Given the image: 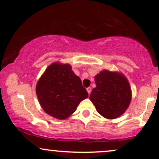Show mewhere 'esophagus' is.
<instances>
[{
    "instance_id": "obj_1",
    "label": "esophagus",
    "mask_w": 159,
    "mask_h": 159,
    "mask_svg": "<svg viewBox=\"0 0 159 159\" xmlns=\"http://www.w3.org/2000/svg\"><path fill=\"white\" fill-rule=\"evenodd\" d=\"M86 91H87V92H88V94H90L91 93V92H92V88L91 87H88V88H86Z\"/></svg>"
}]
</instances>
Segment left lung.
<instances>
[{
  "mask_svg": "<svg viewBox=\"0 0 159 159\" xmlns=\"http://www.w3.org/2000/svg\"><path fill=\"white\" fill-rule=\"evenodd\" d=\"M94 81L96 87L89 99L98 113L107 119L123 114L131 100V90L125 76L105 70L94 76Z\"/></svg>",
  "mask_w": 159,
  "mask_h": 159,
  "instance_id": "1",
  "label": "left lung"
}]
</instances>
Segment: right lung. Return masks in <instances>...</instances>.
I'll return each instance as SVG.
<instances>
[{"mask_svg": "<svg viewBox=\"0 0 159 159\" xmlns=\"http://www.w3.org/2000/svg\"><path fill=\"white\" fill-rule=\"evenodd\" d=\"M40 106L48 114L65 120L74 113L88 92L69 64L54 62L48 67L36 86Z\"/></svg>", "mask_w": 159, "mask_h": 159, "instance_id": "add662e5", "label": "right lung"}]
</instances>
